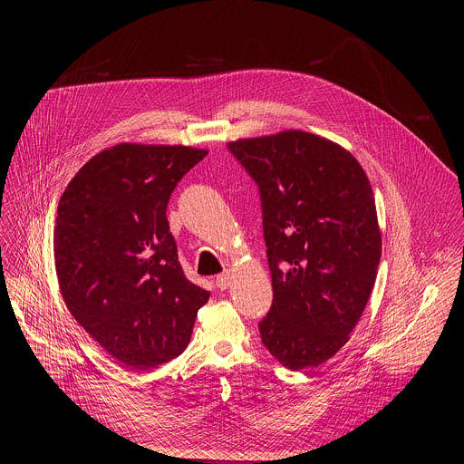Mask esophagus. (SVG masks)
I'll return each instance as SVG.
<instances>
[{"label":"esophagus","instance_id":"obj_1","mask_svg":"<svg viewBox=\"0 0 464 464\" xmlns=\"http://www.w3.org/2000/svg\"><path fill=\"white\" fill-rule=\"evenodd\" d=\"M230 282H232V276H230L228 271H225V273H221V275L216 276V285H218L221 291L227 289V287L230 285Z\"/></svg>","mask_w":464,"mask_h":464}]
</instances>
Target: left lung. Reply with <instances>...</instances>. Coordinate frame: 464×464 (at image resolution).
I'll return each mask as SVG.
<instances>
[{"label": "left lung", "mask_w": 464, "mask_h": 464, "mask_svg": "<svg viewBox=\"0 0 464 464\" xmlns=\"http://www.w3.org/2000/svg\"><path fill=\"white\" fill-rule=\"evenodd\" d=\"M259 188L273 304L259 324L289 370L327 362L372 295L382 252L375 198L355 157L314 133L228 142Z\"/></svg>", "instance_id": "1"}]
</instances>
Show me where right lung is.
<instances>
[{
  "mask_svg": "<svg viewBox=\"0 0 464 464\" xmlns=\"http://www.w3.org/2000/svg\"><path fill=\"white\" fill-rule=\"evenodd\" d=\"M207 150L121 142L94 155L63 193L55 267L72 318L129 370L180 355L210 293L189 282L166 218Z\"/></svg>",
  "mask_w": 464,
  "mask_h": 464,
  "instance_id": "obj_1",
  "label": "right lung"
}]
</instances>
